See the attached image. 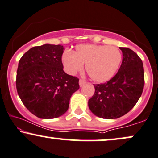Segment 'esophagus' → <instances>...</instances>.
Here are the masks:
<instances>
[{"label": "esophagus", "mask_w": 158, "mask_h": 158, "mask_svg": "<svg viewBox=\"0 0 158 158\" xmlns=\"http://www.w3.org/2000/svg\"><path fill=\"white\" fill-rule=\"evenodd\" d=\"M79 86L82 87V86H84V85H85L86 81L83 80V79H80V80H79Z\"/></svg>", "instance_id": "34e87169"}]
</instances>
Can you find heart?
<instances>
[{
	"label": "heart",
	"instance_id": "b5f03b06",
	"mask_svg": "<svg viewBox=\"0 0 158 158\" xmlns=\"http://www.w3.org/2000/svg\"><path fill=\"white\" fill-rule=\"evenodd\" d=\"M121 61V54L117 48L95 44L79 45L74 53L65 51L62 56L64 69L68 73L75 74L86 64L87 73L96 82L110 80L116 73Z\"/></svg>",
	"mask_w": 158,
	"mask_h": 158
}]
</instances>
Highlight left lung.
<instances>
[{"label":"left lung","instance_id":"8db88e82","mask_svg":"<svg viewBox=\"0 0 158 158\" xmlns=\"http://www.w3.org/2000/svg\"><path fill=\"white\" fill-rule=\"evenodd\" d=\"M123 59L118 71L103 84L94 85L95 93L88 101L90 111L105 119L118 118L135 105L144 87L143 62L128 48L121 47Z\"/></svg>","mask_w":158,"mask_h":158}]
</instances>
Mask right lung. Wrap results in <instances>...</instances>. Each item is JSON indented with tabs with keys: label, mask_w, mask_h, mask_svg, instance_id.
<instances>
[{
	"label": "right lung",
	"mask_w": 158,
	"mask_h": 158,
	"mask_svg": "<svg viewBox=\"0 0 158 158\" xmlns=\"http://www.w3.org/2000/svg\"><path fill=\"white\" fill-rule=\"evenodd\" d=\"M63 51L61 45L45 44L30 48L19 61L18 96L25 107L40 118L63 115L71 96L79 88V79L63 71Z\"/></svg>",
	"instance_id": "right-lung-1"
}]
</instances>
